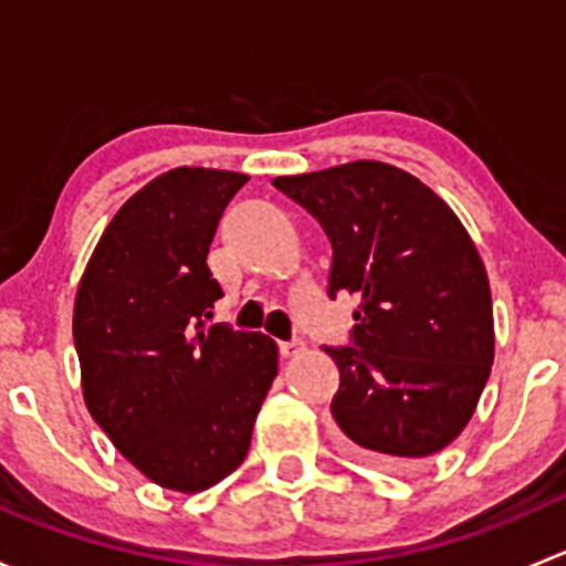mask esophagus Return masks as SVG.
I'll return each mask as SVG.
<instances>
[{
  "label": "esophagus",
  "mask_w": 566,
  "mask_h": 566,
  "mask_svg": "<svg viewBox=\"0 0 566 566\" xmlns=\"http://www.w3.org/2000/svg\"><path fill=\"white\" fill-rule=\"evenodd\" d=\"M279 353H282V358H295L298 353H304V342H279Z\"/></svg>",
  "instance_id": "34e87169"
}]
</instances>
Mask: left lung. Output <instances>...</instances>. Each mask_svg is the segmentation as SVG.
I'll list each match as a JSON object with an SVG mask.
<instances>
[{
    "label": "left lung",
    "mask_w": 566,
    "mask_h": 566,
    "mask_svg": "<svg viewBox=\"0 0 566 566\" xmlns=\"http://www.w3.org/2000/svg\"><path fill=\"white\" fill-rule=\"evenodd\" d=\"M273 186L319 221L334 249L328 287L358 298L356 347L331 413L356 458L405 471L454 441L495 356L484 262L430 186L384 161H350Z\"/></svg>",
    "instance_id": "obj_1"
}]
</instances>
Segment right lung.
I'll use <instances>...</instances> for the list:
<instances>
[{
    "mask_svg": "<svg viewBox=\"0 0 566 566\" xmlns=\"http://www.w3.org/2000/svg\"><path fill=\"white\" fill-rule=\"evenodd\" d=\"M249 175L177 167L114 213L82 273L73 342L90 416L150 482L202 493L251 447L279 369L271 336L208 325V249Z\"/></svg>",
    "mask_w": 566,
    "mask_h": 566,
    "instance_id": "add662e5",
    "label": "right lung"
}]
</instances>
